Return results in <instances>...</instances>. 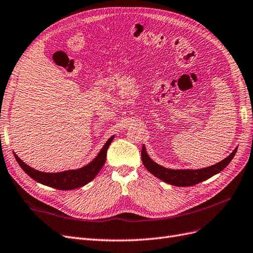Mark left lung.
I'll list each match as a JSON object with an SVG mask.
<instances>
[{"mask_svg": "<svg viewBox=\"0 0 253 253\" xmlns=\"http://www.w3.org/2000/svg\"><path fill=\"white\" fill-rule=\"evenodd\" d=\"M236 150H238V148H235L229 154V157H227L223 161L217 163V164L210 167L195 169V170H192V169H176L175 170V169L165 168L157 164L156 162H153L149 158L147 151H146L145 146L143 145L142 161L146 169H147L154 176H157L158 178H160V180H162L163 182L168 183L173 186H178V187H188V186L199 184L205 180H208V178H210L211 176L221 172V171L231 162V160L235 156Z\"/></svg>", "mask_w": 253, "mask_h": 253, "instance_id": "left-lung-1", "label": "left lung"}]
</instances>
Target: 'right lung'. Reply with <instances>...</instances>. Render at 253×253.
Wrapping results in <instances>:
<instances>
[{
	"label": "right lung",
	"mask_w": 253,
	"mask_h": 253,
	"mask_svg": "<svg viewBox=\"0 0 253 253\" xmlns=\"http://www.w3.org/2000/svg\"><path fill=\"white\" fill-rule=\"evenodd\" d=\"M113 137H115V135H112L109 140L105 143L99 154H97L94 160L89 163V164L82 168L63 171V172H42V171H39L29 167L17 156V154H13L21 168L25 171L30 177L34 178L35 181L59 190H72L91 182L96 176V174L100 172L101 168L105 164L106 156H107V149L110 143L112 142Z\"/></svg>",
	"instance_id": "1"
}]
</instances>
